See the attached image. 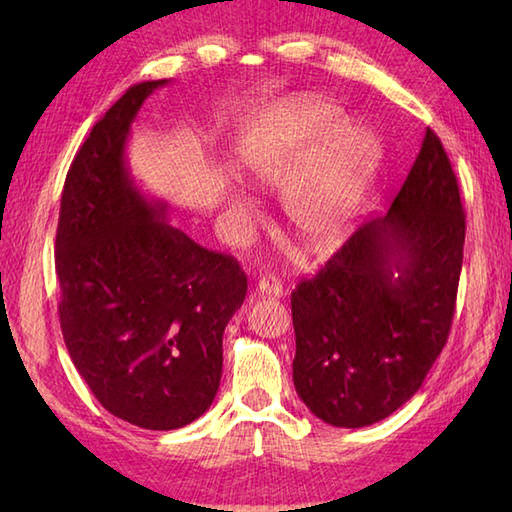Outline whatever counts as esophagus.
<instances>
[{
    "label": "esophagus",
    "mask_w": 512,
    "mask_h": 512,
    "mask_svg": "<svg viewBox=\"0 0 512 512\" xmlns=\"http://www.w3.org/2000/svg\"><path fill=\"white\" fill-rule=\"evenodd\" d=\"M255 292H257V295H262V297L281 299V297H284V286H281V281H277L275 277H264V279H259Z\"/></svg>",
    "instance_id": "esophagus-1"
}]
</instances>
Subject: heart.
Here are the masks:
<instances>
[{
  "instance_id": "b5f03b06",
  "label": "heart",
  "mask_w": 512,
  "mask_h": 512,
  "mask_svg": "<svg viewBox=\"0 0 512 512\" xmlns=\"http://www.w3.org/2000/svg\"><path fill=\"white\" fill-rule=\"evenodd\" d=\"M380 160L374 129L347 121L341 107L321 101L284 107L237 149V171L246 180L262 189L284 187L286 222L312 253H328L352 231ZM228 202L242 204V195L228 193Z\"/></svg>"
}]
</instances>
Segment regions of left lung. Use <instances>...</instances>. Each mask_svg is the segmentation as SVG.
<instances>
[{
    "instance_id": "8db88e82",
    "label": "left lung",
    "mask_w": 512,
    "mask_h": 512,
    "mask_svg": "<svg viewBox=\"0 0 512 512\" xmlns=\"http://www.w3.org/2000/svg\"><path fill=\"white\" fill-rule=\"evenodd\" d=\"M464 231L458 180L427 129L387 215L292 292V380L319 420L369 427L420 389L451 330Z\"/></svg>"
}]
</instances>
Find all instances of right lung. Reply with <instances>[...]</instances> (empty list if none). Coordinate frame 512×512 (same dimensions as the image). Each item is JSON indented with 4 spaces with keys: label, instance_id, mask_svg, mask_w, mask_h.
<instances>
[{
    "label": "right lung",
    "instance_id": "obj_1",
    "mask_svg": "<svg viewBox=\"0 0 512 512\" xmlns=\"http://www.w3.org/2000/svg\"><path fill=\"white\" fill-rule=\"evenodd\" d=\"M169 79L136 83L105 112L65 178L54 244L65 345L96 400L151 431L211 407L222 336L246 297L233 257L169 224V204L136 184L127 140Z\"/></svg>",
    "mask_w": 512,
    "mask_h": 512
}]
</instances>
